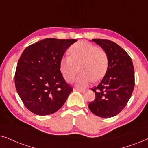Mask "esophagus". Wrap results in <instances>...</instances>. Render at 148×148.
<instances>
[{
  "instance_id": "obj_1",
  "label": "esophagus",
  "mask_w": 148,
  "mask_h": 148,
  "mask_svg": "<svg viewBox=\"0 0 148 148\" xmlns=\"http://www.w3.org/2000/svg\"><path fill=\"white\" fill-rule=\"evenodd\" d=\"M76 90L78 91H80V93H85L86 91H87V90H86V89H76Z\"/></svg>"
}]
</instances>
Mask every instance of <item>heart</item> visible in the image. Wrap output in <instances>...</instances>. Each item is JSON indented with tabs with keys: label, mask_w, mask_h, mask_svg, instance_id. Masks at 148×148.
Masks as SVG:
<instances>
[{
	"label": "heart",
	"mask_w": 148,
	"mask_h": 148,
	"mask_svg": "<svg viewBox=\"0 0 148 148\" xmlns=\"http://www.w3.org/2000/svg\"><path fill=\"white\" fill-rule=\"evenodd\" d=\"M68 53L69 56L63 57L59 61V70L68 83L74 82L78 70L80 72L77 80L78 87H86L91 81L97 83L105 76L109 60L104 50L81 41L72 45Z\"/></svg>",
	"instance_id": "obj_1"
}]
</instances>
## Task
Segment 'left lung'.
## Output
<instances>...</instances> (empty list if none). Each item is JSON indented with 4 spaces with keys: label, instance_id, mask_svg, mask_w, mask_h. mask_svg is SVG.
<instances>
[{
    "label": "left lung",
    "instance_id": "left-lung-1",
    "mask_svg": "<svg viewBox=\"0 0 148 148\" xmlns=\"http://www.w3.org/2000/svg\"><path fill=\"white\" fill-rule=\"evenodd\" d=\"M108 57L109 65L104 77L91 89L96 98L89 108L98 117L107 118L117 115L126 106L134 87V70L131 58L119 45L112 41L93 39Z\"/></svg>",
    "mask_w": 148,
    "mask_h": 148
}]
</instances>
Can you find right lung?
Here are the masks:
<instances>
[{
	"label": "right lung",
	"mask_w": 148,
	"mask_h": 148,
	"mask_svg": "<svg viewBox=\"0 0 148 148\" xmlns=\"http://www.w3.org/2000/svg\"><path fill=\"white\" fill-rule=\"evenodd\" d=\"M77 40L46 38L25 48L15 73V85L24 106L38 115L57 111L73 91L63 78L59 61Z\"/></svg>",
	"instance_id": "right-lung-1"
}]
</instances>
